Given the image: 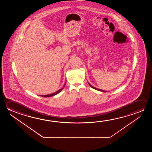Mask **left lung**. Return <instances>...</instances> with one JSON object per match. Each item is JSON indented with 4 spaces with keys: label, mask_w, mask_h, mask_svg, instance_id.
Masks as SVG:
<instances>
[{
    "label": "left lung",
    "mask_w": 152,
    "mask_h": 152,
    "mask_svg": "<svg viewBox=\"0 0 152 152\" xmlns=\"http://www.w3.org/2000/svg\"><path fill=\"white\" fill-rule=\"evenodd\" d=\"M88 84H89V85H90V86L91 87H92L93 88H94V89H95V90H97V91H101V92H105V91H104V90H100V89H99V88H96V87H93V86H92L90 84V83H89L88 82Z\"/></svg>",
    "instance_id": "1"
}]
</instances>
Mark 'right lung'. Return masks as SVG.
<instances>
[{"instance_id":"1","label":"right lung","mask_w":152,"mask_h":152,"mask_svg":"<svg viewBox=\"0 0 152 152\" xmlns=\"http://www.w3.org/2000/svg\"><path fill=\"white\" fill-rule=\"evenodd\" d=\"M66 84V82L65 83V86H64V87H62V88H61L60 90H58L57 91H56V92H55V93H52V94H48V95H40L41 96H42V97H51V96H54L55 95L57 94L58 93H59L61 91H62L63 89H64V88L65 87V85Z\"/></svg>"}]
</instances>
